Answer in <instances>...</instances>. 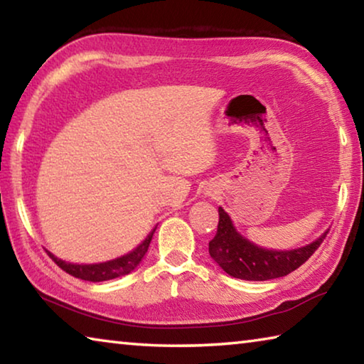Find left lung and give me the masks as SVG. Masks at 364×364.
I'll return each mask as SVG.
<instances>
[{
    "instance_id": "1",
    "label": "left lung",
    "mask_w": 364,
    "mask_h": 364,
    "mask_svg": "<svg viewBox=\"0 0 364 364\" xmlns=\"http://www.w3.org/2000/svg\"><path fill=\"white\" fill-rule=\"evenodd\" d=\"M218 230L208 242V254L225 273L245 281H268L292 273L315 254L328 234L324 231L315 241L297 249H264L236 230L223 207H218Z\"/></svg>"
}]
</instances>
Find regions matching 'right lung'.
I'll list each match as a JSON object with an SVG mask.
<instances>
[{"label": "right lung", "instance_id": "add662e5", "mask_svg": "<svg viewBox=\"0 0 364 364\" xmlns=\"http://www.w3.org/2000/svg\"><path fill=\"white\" fill-rule=\"evenodd\" d=\"M157 226L147 234V237L143 242L138 244L133 250L128 252V254L112 258V260L101 262V263H70L65 260H60L51 252H48V255L53 258L54 262L58 263V267L63 268L65 273L75 276L78 279L91 281V282H101V281H109L115 278H122V276L130 274L132 271L138 267L143 260L147 249H149V244L152 241L154 232H156Z\"/></svg>", "mask_w": 364, "mask_h": 364}]
</instances>
